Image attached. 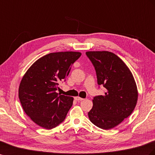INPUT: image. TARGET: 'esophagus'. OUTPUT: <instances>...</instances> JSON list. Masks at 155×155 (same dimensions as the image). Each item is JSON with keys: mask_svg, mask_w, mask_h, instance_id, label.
<instances>
[{"mask_svg": "<svg viewBox=\"0 0 155 155\" xmlns=\"http://www.w3.org/2000/svg\"><path fill=\"white\" fill-rule=\"evenodd\" d=\"M74 99L76 100H77V101H82V100H84V99H83V98H80V97H75V98H74Z\"/></svg>", "mask_w": 155, "mask_h": 155, "instance_id": "1", "label": "esophagus"}]
</instances>
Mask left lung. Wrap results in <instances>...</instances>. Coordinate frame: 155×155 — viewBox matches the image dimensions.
Masks as SVG:
<instances>
[{
	"label": "left lung",
	"mask_w": 155,
	"mask_h": 155,
	"mask_svg": "<svg viewBox=\"0 0 155 155\" xmlns=\"http://www.w3.org/2000/svg\"><path fill=\"white\" fill-rule=\"evenodd\" d=\"M94 66L99 85L106 88L104 95L94 97L88 113L96 126L110 130L131 115L137 101V89L128 66L115 54L109 51H87Z\"/></svg>",
	"instance_id": "8db88e82"
}]
</instances>
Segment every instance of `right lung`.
I'll list each match as a JSON object with an SVG mask.
<instances>
[{
	"label": "right lung",
	"instance_id": "obj_1",
	"mask_svg": "<svg viewBox=\"0 0 155 155\" xmlns=\"http://www.w3.org/2000/svg\"><path fill=\"white\" fill-rule=\"evenodd\" d=\"M81 55L75 51L51 53L38 59L25 74L19 98L25 114L40 127L50 130L65 119L74 98L56 91Z\"/></svg>",
	"mask_w": 155,
	"mask_h": 155
}]
</instances>
